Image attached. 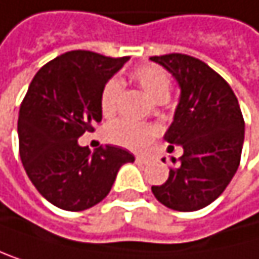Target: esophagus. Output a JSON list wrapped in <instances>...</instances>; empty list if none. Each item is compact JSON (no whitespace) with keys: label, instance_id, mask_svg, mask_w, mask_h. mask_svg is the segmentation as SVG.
<instances>
[{"label":"esophagus","instance_id":"esophagus-1","mask_svg":"<svg viewBox=\"0 0 259 259\" xmlns=\"http://www.w3.org/2000/svg\"><path fill=\"white\" fill-rule=\"evenodd\" d=\"M138 163H146L147 161V158L146 157H143V155H137V158H135Z\"/></svg>","mask_w":259,"mask_h":259}]
</instances>
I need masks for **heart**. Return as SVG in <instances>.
Listing matches in <instances>:
<instances>
[{
    "label": "heart",
    "mask_w": 259,
    "mask_h": 259,
    "mask_svg": "<svg viewBox=\"0 0 259 259\" xmlns=\"http://www.w3.org/2000/svg\"><path fill=\"white\" fill-rule=\"evenodd\" d=\"M134 80L152 99L161 102L169 98L171 92V77L163 68L157 65H141L132 71ZM122 92V82L118 77L107 80L101 92V112L104 116H112L116 113L118 101ZM158 135V128L152 124H141L128 119H116L105 127V138L118 146L134 149L146 147Z\"/></svg>",
    "instance_id": "b5f03b06"
}]
</instances>
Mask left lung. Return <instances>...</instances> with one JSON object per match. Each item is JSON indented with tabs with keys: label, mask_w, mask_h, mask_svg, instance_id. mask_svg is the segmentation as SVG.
<instances>
[{
	"label": "left lung",
	"mask_w": 259,
	"mask_h": 259,
	"mask_svg": "<svg viewBox=\"0 0 259 259\" xmlns=\"http://www.w3.org/2000/svg\"><path fill=\"white\" fill-rule=\"evenodd\" d=\"M171 73L180 99L164 140L182 146L167 180L152 186L160 203L176 211H197L214 202L232 182L241 161L244 118L238 99L205 62L186 54L154 56Z\"/></svg>",
	"instance_id": "obj_1"
}]
</instances>
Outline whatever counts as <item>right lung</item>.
<instances>
[{"label": "right lung", "mask_w": 259, "mask_h": 259, "mask_svg": "<svg viewBox=\"0 0 259 259\" xmlns=\"http://www.w3.org/2000/svg\"><path fill=\"white\" fill-rule=\"evenodd\" d=\"M128 57L69 51L34 76L20 107V157L37 191L66 211H82L110 193L119 167L135 157L118 146L90 151L79 137L101 122V92Z\"/></svg>", "instance_id": "1"}]
</instances>
